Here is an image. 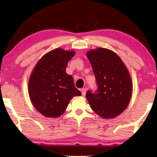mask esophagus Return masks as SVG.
I'll return each instance as SVG.
<instances>
[{
  "label": "esophagus",
  "mask_w": 157,
  "mask_h": 157,
  "mask_svg": "<svg viewBox=\"0 0 157 157\" xmlns=\"http://www.w3.org/2000/svg\"><path fill=\"white\" fill-rule=\"evenodd\" d=\"M86 91H87V89L86 88H82L81 90V93H82V96H85V94H86Z\"/></svg>",
  "instance_id": "1"
}]
</instances>
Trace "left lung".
<instances>
[{
	"instance_id": "8db88e82",
	"label": "left lung",
	"mask_w": 157,
	"mask_h": 157,
	"mask_svg": "<svg viewBox=\"0 0 157 157\" xmlns=\"http://www.w3.org/2000/svg\"><path fill=\"white\" fill-rule=\"evenodd\" d=\"M96 77L97 90L87 91L86 98L92 110L105 119L121 114L131 98V76L119 56L106 48L87 52Z\"/></svg>"
}]
</instances>
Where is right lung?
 Segmentation results:
<instances>
[{
  "label": "right lung",
  "mask_w": 157,
  "mask_h": 157,
  "mask_svg": "<svg viewBox=\"0 0 157 157\" xmlns=\"http://www.w3.org/2000/svg\"><path fill=\"white\" fill-rule=\"evenodd\" d=\"M75 51L56 48L37 62L29 81V94L35 108L47 117L64 113L70 100L81 95L66 68Z\"/></svg>",
  "instance_id": "1"
}]
</instances>
